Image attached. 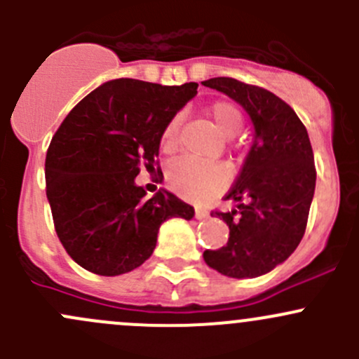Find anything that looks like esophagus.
Instances as JSON below:
<instances>
[{
  "label": "esophagus",
  "mask_w": 359,
  "mask_h": 359,
  "mask_svg": "<svg viewBox=\"0 0 359 359\" xmlns=\"http://www.w3.org/2000/svg\"><path fill=\"white\" fill-rule=\"evenodd\" d=\"M194 215H196L198 220H205L210 217V212L206 208H196L194 210Z\"/></svg>",
  "instance_id": "34e87169"
}]
</instances>
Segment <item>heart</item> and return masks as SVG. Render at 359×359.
<instances>
[{"label": "heart", "mask_w": 359, "mask_h": 359, "mask_svg": "<svg viewBox=\"0 0 359 359\" xmlns=\"http://www.w3.org/2000/svg\"><path fill=\"white\" fill-rule=\"evenodd\" d=\"M210 118L213 119L219 132L226 137H234L241 130L243 116L234 104L227 100H217L208 107ZM180 119L172 118L161 133V149L173 153L179 147ZM168 184L175 193L187 200H208L226 187L227 173L219 163L203 161L196 158H180L168 166L166 172Z\"/></svg>", "instance_id": "1"}]
</instances>
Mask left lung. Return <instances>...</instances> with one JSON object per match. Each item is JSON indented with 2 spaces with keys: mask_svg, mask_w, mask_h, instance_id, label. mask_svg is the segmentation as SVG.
Here are the masks:
<instances>
[{
  "mask_svg": "<svg viewBox=\"0 0 359 359\" xmlns=\"http://www.w3.org/2000/svg\"><path fill=\"white\" fill-rule=\"evenodd\" d=\"M203 85L236 100L253 123V144L226 194L236 206L215 212L229 226V240L226 247L205 250L203 259L224 276H262L285 262L306 233L316 187L309 135L295 111L269 90L234 78Z\"/></svg>",
  "mask_w": 359,
  "mask_h": 359,
  "instance_id": "left-lung-1",
  "label": "left lung"
}]
</instances>
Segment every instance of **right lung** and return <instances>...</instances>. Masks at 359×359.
Wrapping results in <instances>:
<instances>
[{
	"mask_svg": "<svg viewBox=\"0 0 359 359\" xmlns=\"http://www.w3.org/2000/svg\"><path fill=\"white\" fill-rule=\"evenodd\" d=\"M196 93L198 83L112 79L59 126L46 151V198L60 243L83 269L130 273L153 255L165 220L194 217L168 191L147 198L135 177L154 170L163 128Z\"/></svg>",
	"mask_w": 359,
	"mask_h": 359,
	"instance_id": "obj_1",
	"label": "right lung"
}]
</instances>
